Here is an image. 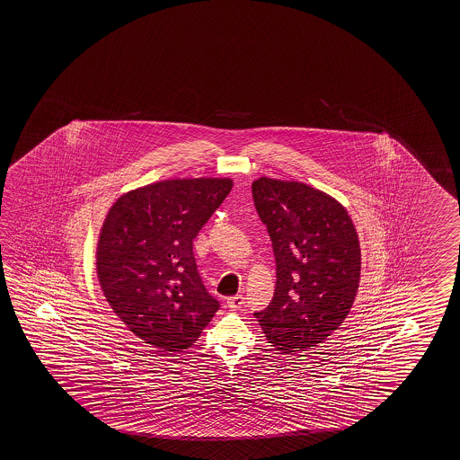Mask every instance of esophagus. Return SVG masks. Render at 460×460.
Listing matches in <instances>:
<instances>
[{
  "mask_svg": "<svg viewBox=\"0 0 460 460\" xmlns=\"http://www.w3.org/2000/svg\"><path fill=\"white\" fill-rule=\"evenodd\" d=\"M226 304H227V307H229L231 311H237V309H241V307L243 305V296H231V297H227Z\"/></svg>",
  "mask_w": 460,
  "mask_h": 460,
  "instance_id": "1",
  "label": "esophagus"
}]
</instances>
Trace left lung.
Returning a JSON list of instances; mask_svg holds the SVG:
<instances>
[{
	"label": "left lung",
	"instance_id": "1",
	"mask_svg": "<svg viewBox=\"0 0 460 460\" xmlns=\"http://www.w3.org/2000/svg\"><path fill=\"white\" fill-rule=\"evenodd\" d=\"M252 197L277 261L273 299L253 315L281 353L317 347L355 303L361 273L355 225L337 199L303 182L261 177Z\"/></svg>",
	"mask_w": 460,
	"mask_h": 460
}]
</instances>
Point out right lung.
<instances>
[{"mask_svg":"<svg viewBox=\"0 0 460 460\" xmlns=\"http://www.w3.org/2000/svg\"><path fill=\"white\" fill-rule=\"evenodd\" d=\"M231 179H171L121 195L97 243L99 283L128 330L164 353L191 347L219 309L201 281L193 239Z\"/></svg>","mask_w":460,"mask_h":460,"instance_id":"1","label":"right lung"}]
</instances>
